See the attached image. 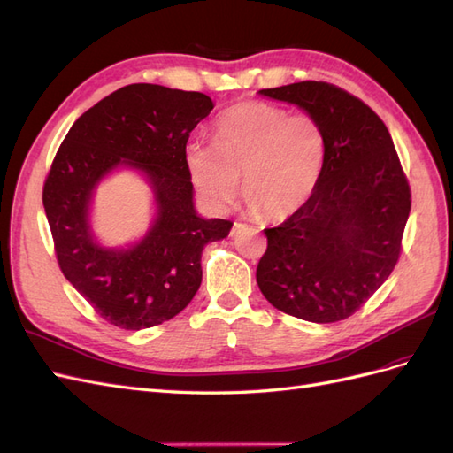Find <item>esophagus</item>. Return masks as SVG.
Returning <instances> with one entry per match:
<instances>
[{
  "mask_svg": "<svg viewBox=\"0 0 453 453\" xmlns=\"http://www.w3.org/2000/svg\"><path fill=\"white\" fill-rule=\"evenodd\" d=\"M247 227V224H242V222H235L234 224V234H237V231H241V229H244Z\"/></svg>",
  "mask_w": 453,
  "mask_h": 453,
  "instance_id": "34e87169",
  "label": "esophagus"
}]
</instances>
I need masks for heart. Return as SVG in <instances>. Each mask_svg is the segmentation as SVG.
Wrapping results in <instances>:
<instances>
[{
  "instance_id": "obj_1",
  "label": "heart",
  "mask_w": 453,
  "mask_h": 453,
  "mask_svg": "<svg viewBox=\"0 0 453 453\" xmlns=\"http://www.w3.org/2000/svg\"><path fill=\"white\" fill-rule=\"evenodd\" d=\"M326 159V134L309 113L249 100L218 115L212 144L189 142V180L214 206L235 199L239 174L252 209L271 219L298 212L313 196Z\"/></svg>"
}]
</instances>
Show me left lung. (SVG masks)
I'll list each match as a JSON object with an SVG mask.
<instances>
[{
	"label": "left lung",
	"mask_w": 453,
	"mask_h": 453,
	"mask_svg": "<svg viewBox=\"0 0 453 453\" xmlns=\"http://www.w3.org/2000/svg\"><path fill=\"white\" fill-rule=\"evenodd\" d=\"M322 125L326 159L313 196L277 227L256 269L265 300L309 322L357 313L391 275L411 209L393 138L363 100L326 81L262 88Z\"/></svg>",
	"instance_id": "1"
}]
</instances>
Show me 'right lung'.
<instances>
[{
	"mask_svg": "<svg viewBox=\"0 0 453 453\" xmlns=\"http://www.w3.org/2000/svg\"><path fill=\"white\" fill-rule=\"evenodd\" d=\"M212 108L196 90L121 87L72 125L50 165L43 206L58 267L113 326L151 328L182 311L201 287L204 244L227 237L234 226L196 214L184 163L189 133ZM119 164L149 176L158 218L133 250L111 251L89 234L88 203L99 180Z\"/></svg>",
	"mask_w": 453,
	"mask_h": 453,
	"instance_id": "add662e5",
	"label": "right lung"
}]
</instances>
